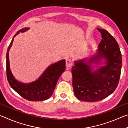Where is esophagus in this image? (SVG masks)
Masks as SVG:
<instances>
[{
  "label": "esophagus",
  "instance_id": "esophagus-1",
  "mask_svg": "<svg viewBox=\"0 0 128 128\" xmlns=\"http://www.w3.org/2000/svg\"><path fill=\"white\" fill-rule=\"evenodd\" d=\"M72 66V62L70 59H68L66 60V67H70Z\"/></svg>",
  "mask_w": 128,
  "mask_h": 128
}]
</instances>
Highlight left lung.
I'll return each mask as SVG.
<instances>
[{
    "instance_id": "8db88e82",
    "label": "left lung",
    "mask_w": 128,
    "mask_h": 128,
    "mask_svg": "<svg viewBox=\"0 0 128 128\" xmlns=\"http://www.w3.org/2000/svg\"><path fill=\"white\" fill-rule=\"evenodd\" d=\"M102 40L95 54L74 62L72 85L78 99L96 102L113 92L120 77L122 57L118 42L106 30L97 28Z\"/></svg>"
}]
</instances>
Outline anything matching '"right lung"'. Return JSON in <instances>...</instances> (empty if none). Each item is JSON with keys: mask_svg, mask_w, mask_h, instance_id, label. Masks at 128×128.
<instances>
[{"mask_svg": "<svg viewBox=\"0 0 128 128\" xmlns=\"http://www.w3.org/2000/svg\"><path fill=\"white\" fill-rule=\"evenodd\" d=\"M29 29V28L26 27L18 30L14 38L20 33L26 32ZM14 38L8 47L6 54V70L10 85L15 92L28 100H47L52 95L58 79L66 70V60L62 59L51 64L36 81L30 83L18 81L15 78L10 68L9 52L14 42Z\"/></svg>", "mask_w": 128, "mask_h": 128, "instance_id": "obj_1", "label": "right lung"}]
</instances>
